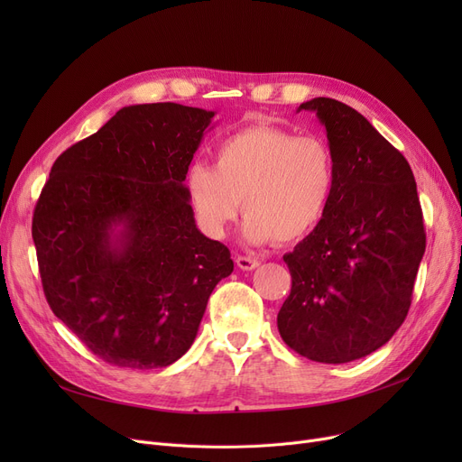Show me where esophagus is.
<instances>
[{"mask_svg":"<svg viewBox=\"0 0 462 462\" xmlns=\"http://www.w3.org/2000/svg\"><path fill=\"white\" fill-rule=\"evenodd\" d=\"M236 263H237V268L244 270V272H253L260 265V262L256 258H251V256H236Z\"/></svg>","mask_w":462,"mask_h":462,"instance_id":"34e87169","label":"esophagus"}]
</instances>
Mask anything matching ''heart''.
<instances>
[{
    "label": "heart",
    "mask_w": 462,
    "mask_h": 462,
    "mask_svg": "<svg viewBox=\"0 0 462 462\" xmlns=\"http://www.w3.org/2000/svg\"><path fill=\"white\" fill-rule=\"evenodd\" d=\"M215 166L189 168L185 187L199 226L223 237L241 200V236L253 245L298 244L320 226L335 190V159L320 136L254 124L217 143Z\"/></svg>",
    "instance_id": "b5f03b06"
}]
</instances>
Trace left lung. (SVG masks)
I'll return each mask as SVG.
<instances>
[{"mask_svg":"<svg viewBox=\"0 0 462 462\" xmlns=\"http://www.w3.org/2000/svg\"><path fill=\"white\" fill-rule=\"evenodd\" d=\"M335 159L320 226L284 254L292 290L277 314L282 341L307 359L348 363L383 346L404 322L425 253L408 161L357 110L314 97Z\"/></svg>","mask_w":462,"mask_h":462,"instance_id":"1","label":"left lung"}]
</instances>
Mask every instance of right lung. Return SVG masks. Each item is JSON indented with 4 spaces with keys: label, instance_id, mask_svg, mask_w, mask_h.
<instances>
[{
    "label": "right lung",
    "instance_id": "obj_1",
    "mask_svg": "<svg viewBox=\"0 0 462 462\" xmlns=\"http://www.w3.org/2000/svg\"><path fill=\"white\" fill-rule=\"evenodd\" d=\"M215 112L133 105L63 152L33 213L44 296L103 361L172 365L194 343L228 247L194 223L185 176Z\"/></svg>",
    "mask_w": 462,
    "mask_h": 462
}]
</instances>
